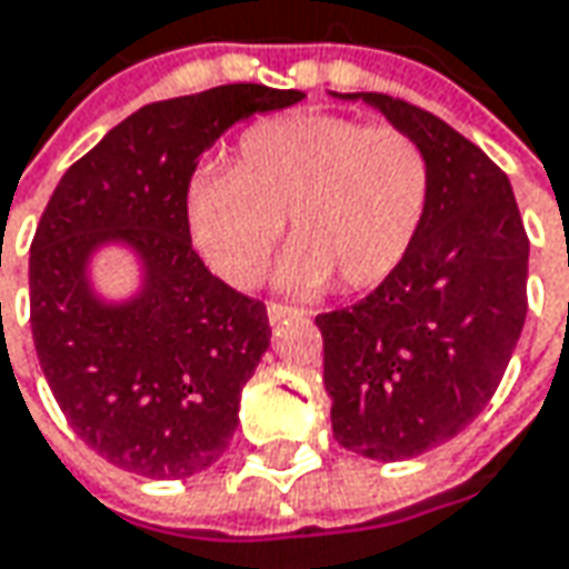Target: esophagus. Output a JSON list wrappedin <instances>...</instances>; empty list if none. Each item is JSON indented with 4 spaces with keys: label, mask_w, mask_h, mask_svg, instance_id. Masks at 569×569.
<instances>
[{
    "label": "esophagus",
    "mask_w": 569,
    "mask_h": 569,
    "mask_svg": "<svg viewBox=\"0 0 569 569\" xmlns=\"http://www.w3.org/2000/svg\"><path fill=\"white\" fill-rule=\"evenodd\" d=\"M305 315H308V311H305V308H296V305H283V302L267 305V318H270V323L292 321V318H305Z\"/></svg>",
    "instance_id": "obj_1"
}]
</instances>
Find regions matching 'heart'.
Returning <instances> with one entry per match:
<instances>
[{"label":"heart","mask_w":569,"mask_h":569,"mask_svg":"<svg viewBox=\"0 0 569 569\" xmlns=\"http://www.w3.org/2000/svg\"><path fill=\"white\" fill-rule=\"evenodd\" d=\"M431 204V160L397 126L333 112L267 119L239 138L232 169L201 167L186 186V226L210 270L254 286L289 217L280 280L315 292L381 286L412 251Z\"/></svg>","instance_id":"1"}]
</instances>
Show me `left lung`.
<instances>
[{
  "label": "left lung",
  "mask_w": 569,
  "mask_h": 569,
  "mask_svg": "<svg viewBox=\"0 0 569 569\" xmlns=\"http://www.w3.org/2000/svg\"><path fill=\"white\" fill-rule=\"evenodd\" d=\"M378 107L431 160V204L406 261L362 302L318 315L333 438L371 460L450 441L495 397L526 321L529 236L507 172L428 109Z\"/></svg>",
  "instance_id": "left-lung-1"
}]
</instances>
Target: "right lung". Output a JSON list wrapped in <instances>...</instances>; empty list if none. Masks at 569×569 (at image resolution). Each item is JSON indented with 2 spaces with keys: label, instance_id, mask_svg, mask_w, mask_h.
Returning a JSON list of instances; mask_svg holds the SVG:
<instances>
[{
  "label": "right lung",
  "instance_id": "right-lung-1",
  "mask_svg": "<svg viewBox=\"0 0 569 569\" xmlns=\"http://www.w3.org/2000/svg\"><path fill=\"white\" fill-rule=\"evenodd\" d=\"M302 90L223 84L160 100L71 163L30 242V333L74 435L144 479H186L223 457L239 397L270 346L267 305L213 277L191 248L186 186L226 128L299 103ZM126 241L146 289L89 292L87 258Z\"/></svg>",
  "mask_w": 569,
  "mask_h": 569
}]
</instances>
